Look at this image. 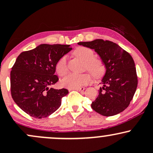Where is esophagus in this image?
<instances>
[{"mask_svg":"<svg viewBox=\"0 0 153 153\" xmlns=\"http://www.w3.org/2000/svg\"><path fill=\"white\" fill-rule=\"evenodd\" d=\"M75 90L77 91H79V92H82V91H83L84 90H85V88H83V87L78 88H75Z\"/></svg>","mask_w":153,"mask_h":153,"instance_id":"obj_1","label":"esophagus"}]
</instances>
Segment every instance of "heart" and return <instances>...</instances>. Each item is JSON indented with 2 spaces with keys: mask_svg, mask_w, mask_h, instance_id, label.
<instances>
[{
  "mask_svg": "<svg viewBox=\"0 0 153 153\" xmlns=\"http://www.w3.org/2000/svg\"><path fill=\"white\" fill-rule=\"evenodd\" d=\"M74 54L85 62V68L88 70L94 76L99 77L104 72V66L101 60L95 59L94 51L85 47H80L74 51ZM55 70L59 76H64L68 71L65 57H61L57 61ZM92 81V76L90 73L74 74L67 75L61 80V85L69 89H75L88 85Z\"/></svg>",
  "mask_w": 153,
  "mask_h": 153,
  "instance_id": "heart-1",
  "label": "heart"
}]
</instances>
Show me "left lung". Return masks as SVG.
<instances>
[{"label":"left lung","instance_id":"obj_1","mask_svg":"<svg viewBox=\"0 0 153 153\" xmlns=\"http://www.w3.org/2000/svg\"><path fill=\"white\" fill-rule=\"evenodd\" d=\"M78 44L94 50L106 68L101 82L103 86L91 103L93 109L105 117L118 114L125 110L137 87L136 68L131 56L108 40L95 39Z\"/></svg>","mask_w":153,"mask_h":153}]
</instances>
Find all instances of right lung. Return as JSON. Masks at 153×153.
I'll list each match as a JSON object with an SVG mask.
<instances>
[{"instance_id":"1","label":"right lung","mask_w":153,"mask_h":153,"mask_svg":"<svg viewBox=\"0 0 153 153\" xmlns=\"http://www.w3.org/2000/svg\"><path fill=\"white\" fill-rule=\"evenodd\" d=\"M72 50L70 45H42L21 53L10 71V92L22 109L36 119L47 117L61 106L65 88L50 86L58 81L57 61Z\"/></svg>"}]
</instances>
